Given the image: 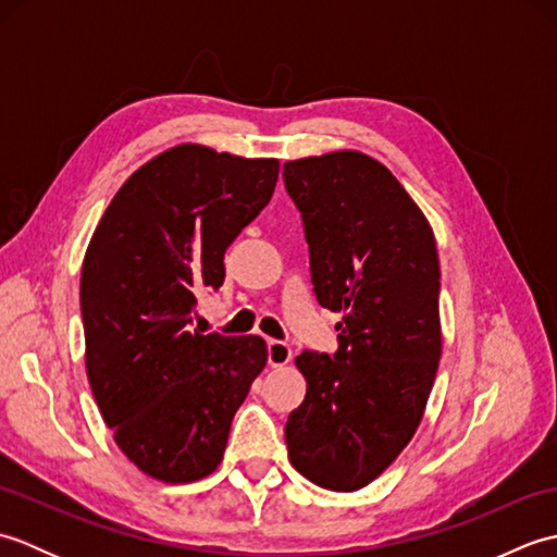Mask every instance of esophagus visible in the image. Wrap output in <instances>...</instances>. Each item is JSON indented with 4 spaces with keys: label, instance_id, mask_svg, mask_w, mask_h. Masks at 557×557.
<instances>
[{
    "label": "esophagus",
    "instance_id": "esophagus-1",
    "mask_svg": "<svg viewBox=\"0 0 557 557\" xmlns=\"http://www.w3.org/2000/svg\"><path fill=\"white\" fill-rule=\"evenodd\" d=\"M292 361V347L287 342H280V339H270L268 342V363L272 369H282V366H287Z\"/></svg>",
    "mask_w": 557,
    "mask_h": 557
}]
</instances>
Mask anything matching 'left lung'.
I'll return each mask as SVG.
<instances>
[{"label": "left lung", "mask_w": 557, "mask_h": 557, "mask_svg": "<svg viewBox=\"0 0 557 557\" xmlns=\"http://www.w3.org/2000/svg\"><path fill=\"white\" fill-rule=\"evenodd\" d=\"M318 304L342 313L335 357L304 351L289 413L292 467L327 491L369 486L417 433L443 351L441 263L429 220L385 164L359 150L285 162Z\"/></svg>", "instance_id": "8db88e82"}]
</instances>
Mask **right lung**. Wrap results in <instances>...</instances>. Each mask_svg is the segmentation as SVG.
Segmentation results:
<instances>
[{
    "instance_id": "obj_1",
    "label": "right lung",
    "mask_w": 557,
    "mask_h": 557,
    "mask_svg": "<svg viewBox=\"0 0 557 557\" xmlns=\"http://www.w3.org/2000/svg\"><path fill=\"white\" fill-rule=\"evenodd\" d=\"M277 174L275 158L174 146L128 176L92 232L81 268L88 383L114 443L152 479L212 474L265 369L263 337L203 335L191 323Z\"/></svg>"
}]
</instances>
